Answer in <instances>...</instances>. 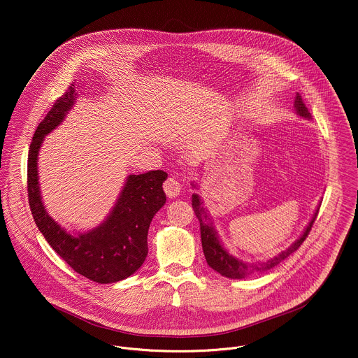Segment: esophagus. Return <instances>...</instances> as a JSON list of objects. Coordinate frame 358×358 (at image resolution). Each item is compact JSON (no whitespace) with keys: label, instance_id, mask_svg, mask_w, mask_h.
<instances>
[{"label":"esophagus","instance_id":"esophagus-1","mask_svg":"<svg viewBox=\"0 0 358 358\" xmlns=\"http://www.w3.org/2000/svg\"><path fill=\"white\" fill-rule=\"evenodd\" d=\"M164 190L166 193L168 197H177L181 192V184L176 177H169L165 182H164Z\"/></svg>","mask_w":358,"mask_h":358}]
</instances>
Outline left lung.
<instances>
[{"label": "left lung", "instance_id": "obj_1", "mask_svg": "<svg viewBox=\"0 0 358 358\" xmlns=\"http://www.w3.org/2000/svg\"><path fill=\"white\" fill-rule=\"evenodd\" d=\"M294 107H295L296 114L299 117L306 118V120H311V114L307 110L305 103L302 101V96L299 94H296V96H295ZM192 206H193V210H194V213H196V216H197V219L200 222L201 243H203V250H204L206 263L215 271L222 273V276L231 278V279H241V278H245L247 275H251V273H266V271L273 268L275 266H278L280 262H283L286 257H289L306 240L307 235L310 234L311 227H313V224L315 222L318 210H320V208H317V210H315L311 222H308L303 235L298 238L287 250H285L283 252H280L279 255L275 256V257H271L267 262L248 264V263H243L241 260L235 259L234 256L229 255L222 248V243H220V240L217 238V234H216V231L213 228L212 219L209 217V215H208V212H206V209L204 208L201 199L199 197V194H193L192 196Z\"/></svg>", "mask_w": 358, "mask_h": 358}]
</instances>
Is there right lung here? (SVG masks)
<instances>
[{"label": "right lung", "instance_id": "right-lung-1", "mask_svg": "<svg viewBox=\"0 0 358 358\" xmlns=\"http://www.w3.org/2000/svg\"><path fill=\"white\" fill-rule=\"evenodd\" d=\"M73 83L53 103L37 126L28 154V200L34 222L55 252L90 280L114 283L129 278L148 256V231L154 215L166 203L162 189L168 173L130 174L107 220L78 236L66 232L47 213L38 187L37 155L44 136L59 126L78 96Z\"/></svg>", "mask_w": 358, "mask_h": 358}]
</instances>
